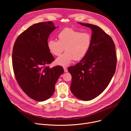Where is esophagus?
I'll return each instance as SVG.
<instances>
[{
    "label": "esophagus",
    "mask_w": 131,
    "mask_h": 131,
    "mask_svg": "<svg viewBox=\"0 0 131 131\" xmlns=\"http://www.w3.org/2000/svg\"><path fill=\"white\" fill-rule=\"evenodd\" d=\"M64 71L65 72H67L68 71V70H67V68H66V67H64Z\"/></svg>",
    "instance_id": "34e87169"
}]
</instances>
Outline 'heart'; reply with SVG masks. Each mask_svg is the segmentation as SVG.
<instances>
[{"label": "heart", "instance_id": "heart-1", "mask_svg": "<svg viewBox=\"0 0 131 131\" xmlns=\"http://www.w3.org/2000/svg\"><path fill=\"white\" fill-rule=\"evenodd\" d=\"M58 40L50 39L48 47L55 56H60L56 62L62 66H68L72 61H79L86 55L92 43V37L88 32H80L71 28H65L58 35Z\"/></svg>", "mask_w": 131, "mask_h": 131}]
</instances>
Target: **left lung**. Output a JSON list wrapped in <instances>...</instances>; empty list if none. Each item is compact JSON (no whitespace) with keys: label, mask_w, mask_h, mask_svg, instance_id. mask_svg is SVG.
Returning a JSON list of instances; mask_svg holds the SVG:
<instances>
[{"label":"left lung","mask_w":131,"mask_h":131,"mask_svg":"<svg viewBox=\"0 0 131 131\" xmlns=\"http://www.w3.org/2000/svg\"><path fill=\"white\" fill-rule=\"evenodd\" d=\"M91 28L92 43L84 58L68 68L72 80L70 90L82 101L95 99L106 89L115 73L117 56L111 37L100 27L79 22Z\"/></svg>","instance_id":"left-lung-1"}]
</instances>
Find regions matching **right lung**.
<instances>
[{"label":"right lung","mask_w":131,"mask_h":131,"mask_svg":"<svg viewBox=\"0 0 131 131\" xmlns=\"http://www.w3.org/2000/svg\"><path fill=\"white\" fill-rule=\"evenodd\" d=\"M56 28L51 21L35 24L18 36L13 46L15 79L25 94L36 101H45L53 95L55 84L64 71L61 66H48L54 58L48 39Z\"/></svg>","instance_id":"add662e5"}]
</instances>
